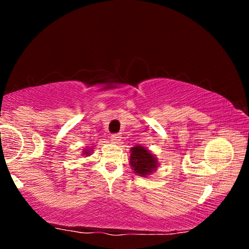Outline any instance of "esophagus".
<instances>
[{
    "label": "esophagus",
    "mask_w": 249,
    "mask_h": 249,
    "mask_svg": "<svg viewBox=\"0 0 249 249\" xmlns=\"http://www.w3.org/2000/svg\"><path fill=\"white\" fill-rule=\"evenodd\" d=\"M121 138L122 137H121L120 134H113L111 136V141H112V142H114V144H119Z\"/></svg>",
    "instance_id": "1"
}]
</instances>
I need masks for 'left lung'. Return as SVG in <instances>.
Wrapping results in <instances>:
<instances>
[{
	"label": "left lung",
	"instance_id": "8db88e82",
	"mask_svg": "<svg viewBox=\"0 0 249 249\" xmlns=\"http://www.w3.org/2000/svg\"><path fill=\"white\" fill-rule=\"evenodd\" d=\"M129 165L137 176L148 177L158 168V160L146 147L136 145L130 148Z\"/></svg>",
	"mask_w": 249,
	"mask_h": 249
}]
</instances>
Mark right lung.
I'll list each match as a JSON object with an SVG mask.
<instances>
[{
    "instance_id": "1",
    "label": "right lung",
    "mask_w": 249,
    "mask_h": 249,
    "mask_svg": "<svg viewBox=\"0 0 249 249\" xmlns=\"http://www.w3.org/2000/svg\"><path fill=\"white\" fill-rule=\"evenodd\" d=\"M92 149H93V148H92V147H90V148H86V149H83L82 156H86V157H88V156H90L92 151H93Z\"/></svg>"
}]
</instances>
